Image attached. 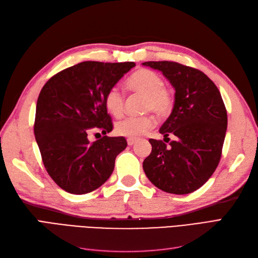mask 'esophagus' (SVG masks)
<instances>
[{"instance_id":"obj_1","label":"esophagus","mask_w":258,"mask_h":258,"mask_svg":"<svg viewBox=\"0 0 258 258\" xmlns=\"http://www.w3.org/2000/svg\"><path fill=\"white\" fill-rule=\"evenodd\" d=\"M136 142H137V140H135V139H127V143L129 146H132Z\"/></svg>"}]
</instances>
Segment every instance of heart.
Listing matches in <instances>:
<instances>
[{"instance_id": "obj_1", "label": "heart", "mask_w": 258, "mask_h": 258, "mask_svg": "<svg viewBox=\"0 0 258 258\" xmlns=\"http://www.w3.org/2000/svg\"><path fill=\"white\" fill-rule=\"evenodd\" d=\"M163 85L165 83L160 75L146 69L139 70L127 81V87L130 91L144 96L143 111L154 112L159 117L169 115L173 107L172 95ZM123 102L124 98L118 87H112L107 90L104 104L113 116L119 117L122 114ZM154 126L155 119L151 115L126 117L116 123L115 131L118 136L137 139L145 135Z\"/></svg>"}]
</instances>
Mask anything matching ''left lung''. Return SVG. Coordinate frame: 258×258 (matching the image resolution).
Returning a JSON list of instances; mask_svg holds the SVG:
<instances>
[{"label":"left lung","mask_w":258,"mask_h":258,"mask_svg":"<svg viewBox=\"0 0 258 258\" xmlns=\"http://www.w3.org/2000/svg\"><path fill=\"white\" fill-rule=\"evenodd\" d=\"M158 70L175 90L174 105L159 132L169 145L150 139L152 153L143 170L157 188L175 195L189 194L214 173L227 130V112L220 90L197 69L172 61L142 63Z\"/></svg>","instance_id":"left-lung-1"}]
</instances>
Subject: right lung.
I'll return each mask as SVG.
<instances>
[{
    "label": "right lung",
    "instance_id": "1",
    "mask_svg": "<svg viewBox=\"0 0 258 258\" xmlns=\"http://www.w3.org/2000/svg\"><path fill=\"white\" fill-rule=\"evenodd\" d=\"M135 62L85 61L53 75L44 85L36 103L34 135L46 171L60 188L83 195L111 176L116 156L127 147L113 130L104 98ZM93 130L105 135L95 143Z\"/></svg>",
    "mask_w": 258,
    "mask_h": 258
}]
</instances>
